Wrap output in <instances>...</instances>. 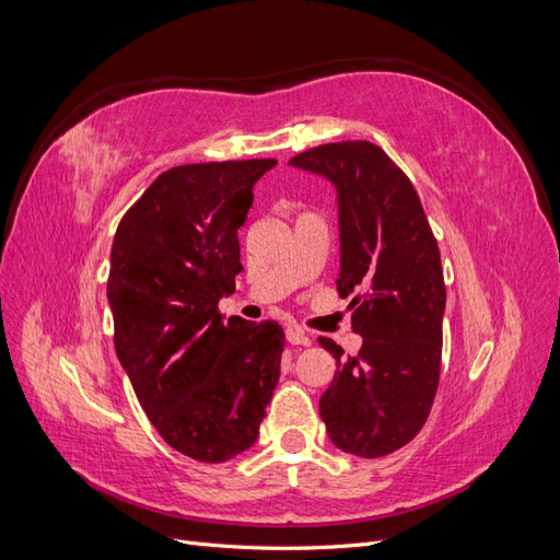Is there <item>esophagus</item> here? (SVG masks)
Returning <instances> with one entry per match:
<instances>
[{
  "label": "esophagus",
  "instance_id": "obj_1",
  "mask_svg": "<svg viewBox=\"0 0 560 560\" xmlns=\"http://www.w3.org/2000/svg\"><path fill=\"white\" fill-rule=\"evenodd\" d=\"M287 341L292 346H311V338L299 327H287Z\"/></svg>",
  "mask_w": 560,
  "mask_h": 560
}]
</instances>
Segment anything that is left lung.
<instances>
[{
	"label": "left lung",
	"instance_id": "left-lung-1",
	"mask_svg": "<svg viewBox=\"0 0 560 560\" xmlns=\"http://www.w3.org/2000/svg\"><path fill=\"white\" fill-rule=\"evenodd\" d=\"M290 163L336 184V284L341 296L354 294L352 329L364 336L354 358L331 338H317L336 358L319 416L334 446L383 457L422 430L436 395L446 308L436 238L411 179L378 144H319Z\"/></svg>",
	"mask_w": 560,
	"mask_h": 560
}]
</instances>
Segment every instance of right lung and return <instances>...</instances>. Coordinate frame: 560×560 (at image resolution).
Returning <instances> with one entry per match:
<instances>
[{
	"mask_svg": "<svg viewBox=\"0 0 560 560\" xmlns=\"http://www.w3.org/2000/svg\"><path fill=\"white\" fill-rule=\"evenodd\" d=\"M276 163L171 167L114 235L107 299L116 354L151 425L200 463H226L257 442L280 378L278 322H224L219 313L243 270L238 229L252 186Z\"/></svg>",
	"mask_w": 560,
	"mask_h": 560,
	"instance_id": "obj_1",
	"label": "right lung"
}]
</instances>
